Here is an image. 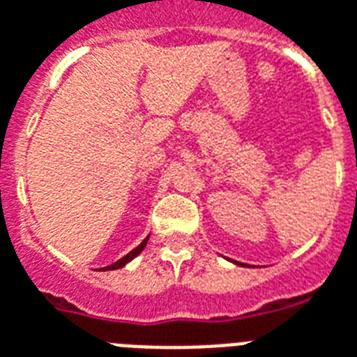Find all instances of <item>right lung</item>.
Listing matches in <instances>:
<instances>
[{
    "label": "right lung",
    "instance_id": "1",
    "mask_svg": "<svg viewBox=\"0 0 357 357\" xmlns=\"http://www.w3.org/2000/svg\"><path fill=\"white\" fill-rule=\"evenodd\" d=\"M147 242H149V238H145V240H143V242H141L139 245H137V248H135V250L130 251L128 255H124L123 259H119L117 262H113V264H109V266H106V268H102V270H117V268H123L124 264H126V262H130V261H132V259H134V257L139 255L141 251H143V248L147 245Z\"/></svg>",
    "mask_w": 357,
    "mask_h": 357
}]
</instances>
